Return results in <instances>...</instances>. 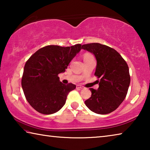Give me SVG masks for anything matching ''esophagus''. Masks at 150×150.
Segmentation results:
<instances>
[{"mask_svg": "<svg viewBox=\"0 0 150 150\" xmlns=\"http://www.w3.org/2000/svg\"><path fill=\"white\" fill-rule=\"evenodd\" d=\"M77 87L79 88H84V87H83V86L80 85H77Z\"/></svg>", "mask_w": 150, "mask_h": 150, "instance_id": "1", "label": "esophagus"}]
</instances>
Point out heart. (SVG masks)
Returning a JSON list of instances; mask_svg holds the SVG:
<instances>
[{"label": "heart", "mask_w": 150, "mask_h": 150, "mask_svg": "<svg viewBox=\"0 0 150 150\" xmlns=\"http://www.w3.org/2000/svg\"><path fill=\"white\" fill-rule=\"evenodd\" d=\"M91 58H94L93 56L90 54H88V53H86L84 55V59H91Z\"/></svg>", "instance_id": "b5f03b06"}]
</instances>
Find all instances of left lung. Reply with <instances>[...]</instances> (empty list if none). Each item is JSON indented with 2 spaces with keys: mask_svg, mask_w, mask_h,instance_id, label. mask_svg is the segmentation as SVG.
I'll use <instances>...</instances> for the list:
<instances>
[{
  "mask_svg": "<svg viewBox=\"0 0 150 150\" xmlns=\"http://www.w3.org/2000/svg\"><path fill=\"white\" fill-rule=\"evenodd\" d=\"M82 49L95 55L96 65L95 75L99 87L91 88L92 95L85 105L94 112L106 115L115 110L123 102L130 83L129 68L120 54L115 49L99 43L82 45Z\"/></svg>",
  "mask_w": 150,
  "mask_h": 150,
  "instance_id": "8db88e82",
  "label": "left lung"
}]
</instances>
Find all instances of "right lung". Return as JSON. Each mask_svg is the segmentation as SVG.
<instances>
[{"label": "right lung", "mask_w": 150, "mask_h": 150, "mask_svg": "<svg viewBox=\"0 0 150 150\" xmlns=\"http://www.w3.org/2000/svg\"><path fill=\"white\" fill-rule=\"evenodd\" d=\"M82 49L81 44L71 47L50 45L40 48L26 63L22 77L25 97L33 108L43 115L56 112L74 90L72 83L63 84L58 74L64 72L71 61Z\"/></svg>", "instance_id": "obj_1"}]
</instances>
